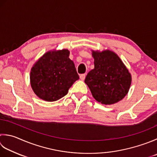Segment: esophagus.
I'll use <instances>...</instances> for the list:
<instances>
[{
  "instance_id": "esophagus-1",
  "label": "esophagus",
  "mask_w": 157,
  "mask_h": 157,
  "mask_svg": "<svg viewBox=\"0 0 157 157\" xmlns=\"http://www.w3.org/2000/svg\"><path fill=\"white\" fill-rule=\"evenodd\" d=\"M85 77H86V75H85V74H82V75H79V78H80L81 80H84Z\"/></svg>"
}]
</instances>
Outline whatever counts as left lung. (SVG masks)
<instances>
[{
    "label": "left lung",
    "instance_id": "1",
    "mask_svg": "<svg viewBox=\"0 0 157 157\" xmlns=\"http://www.w3.org/2000/svg\"><path fill=\"white\" fill-rule=\"evenodd\" d=\"M94 68L89 72L85 83L93 97L104 105H112L127 94L131 74L120 57L109 50H92Z\"/></svg>",
    "mask_w": 157,
    "mask_h": 157
}]
</instances>
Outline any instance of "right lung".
<instances>
[{"instance_id": "right-lung-1", "label": "right lung", "mask_w": 157, "mask_h": 157, "mask_svg": "<svg viewBox=\"0 0 157 157\" xmlns=\"http://www.w3.org/2000/svg\"><path fill=\"white\" fill-rule=\"evenodd\" d=\"M67 49L48 51L33 64L30 70V85L39 99L48 102L61 99L79 79Z\"/></svg>"}]
</instances>
